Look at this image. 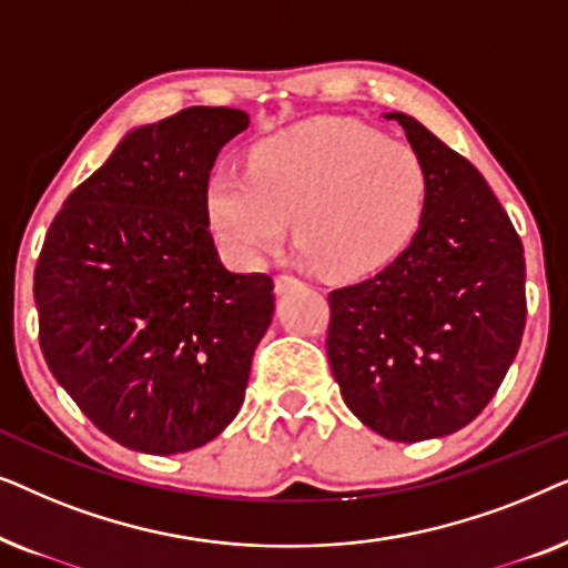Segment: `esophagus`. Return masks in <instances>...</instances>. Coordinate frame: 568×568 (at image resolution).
Listing matches in <instances>:
<instances>
[{
    "label": "esophagus",
    "mask_w": 568,
    "mask_h": 568,
    "mask_svg": "<svg viewBox=\"0 0 568 568\" xmlns=\"http://www.w3.org/2000/svg\"><path fill=\"white\" fill-rule=\"evenodd\" d=\"M300 282L294 276H286V274H282V276H276L274 278V290H276V294H284V292H290L292 286H297Z\"/></svg>",
    "instance_id": "34e87169"
}]
</instances>
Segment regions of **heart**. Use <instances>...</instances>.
<instances>
[{
  "label": "heart",
  "mask_w": 568,
  "mask_h": 568,
  "mask_svg": "<svg viewBox=\"0 0 568 568\" xmlns=\"http://www.w3.org/2000/svg\"><path fill=\"white\" fill-rule=\"evenodd\" d=\"M429 191L414 144L362 121L315 119L261 142L251 170H214L204 201L222 251L240 266H258L294 220L300 261L354 282L406 251Z\"/></svg>",
  "instance_id": "heart-1"
}]
</instances>
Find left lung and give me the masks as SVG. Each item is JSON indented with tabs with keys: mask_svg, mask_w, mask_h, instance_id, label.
<instances>
[{
	"mask_svg": "<svg viewBox=\"0 0 568 568\" xmlns=\"http://www.w3.org/2000/svg\"><path fill=\"white\" fill-rule=\"evenodd\" d=\"M429 206L377 276L328 294L325 348L352 414L393 442L468 426L499 390L525 331V255L484 175L406 113Z\"/></svg>",
	"mask_w": 568,
	"mask_h": 568,
	"instance_id": "obj_1",
	"label": "left lung"
}]
</instances>
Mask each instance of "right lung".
<instances>
[{
  "label": "right lung",
  "mask_w": 568,
  "mask_h": 568,
  "mask_svg": "<svg viewBox=\"0 0 568 568\" xmlns=\"http://www.w3.org/2000/svg\"><path fill=\"white\" fill-rule=\"evenodd\" d=\"M247 123L196 105L131 129L43 240L33 294L45 364L136 453H189L222 434L271 325L274 282L224 268L204 201L216 154Z\"/></svg>",
  "instance_id": "obj_1"
}]
</instances>
